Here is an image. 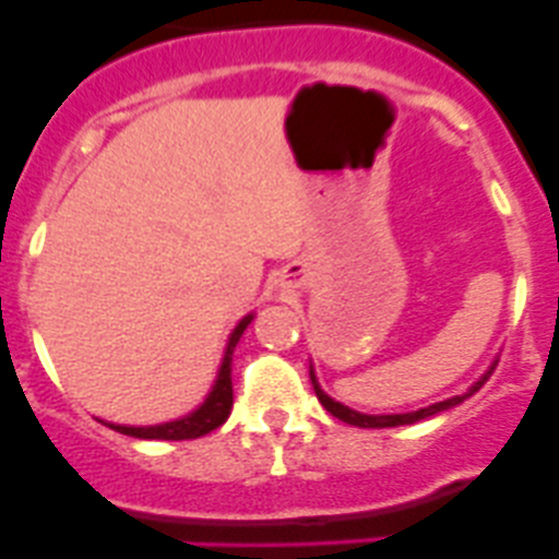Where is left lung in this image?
I'll list each match as a JSON object with an SVG mask.
<instances>
[{
    "mask_svg": "<svg viewBox=\"0 0 559 559\" xmlns=\"http://www.w3.org/2000/svg\"><path fill=\"white\" fill-rule=\"evenodd\" d=\"M495 365H498V362H495ZM495 365H492V368L487 370V373L481 376V379L476 381V384H473L471 389H467L465 394H456V397H449V400H443V403L427 405V408H419V411H414V414H386V416H368V414H359V411H352V408H348V405H341V403H335V400H332V397H326V394L321 392L319 381H316V376H313V368H311V384H313V392H316V397H319V403L324 405V408L330 411V414L335 416V419L346 421V425H354V427H373V430H381V427H400V425H414V421H419V419H427V416H436V414H441V411H449V408H454V405H460L462 400H465V397H471L473 392H478V389L484 386V381H487L489 376H492Z\"/></svg>",
    "mask_w": 559,
    "mask_h": 559,
    "instance_id": "obj_1",
    "label": "left lung"
}]
</instances>
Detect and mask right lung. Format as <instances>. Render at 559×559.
<instances>
[{"label": "right lung", "mask_w": 559, "mask_h": 559, "mask_svg": "<svg viewBox=\"0 0 559 559\" xmlns=\"http://www.w3.org/2000/svg\"><path fill=\"white\" fill-rule=\"evenodd\" d=\"M253 316L248 313L246 319H240V324L235 326V332L229 335L227 352H224V362L218 368V379L213 384L211 394L205 397V403L197 411H191L189 416L175 421H165V425L154 427H127V425H107L116 432H123V436L132 438H145V441H191V438L207 436L211 430L222 427L227 421L229 411H233V352L238 346L240 335L248 324H251Z\"/></svg>", "instance_id": "1"}]
</instances>
